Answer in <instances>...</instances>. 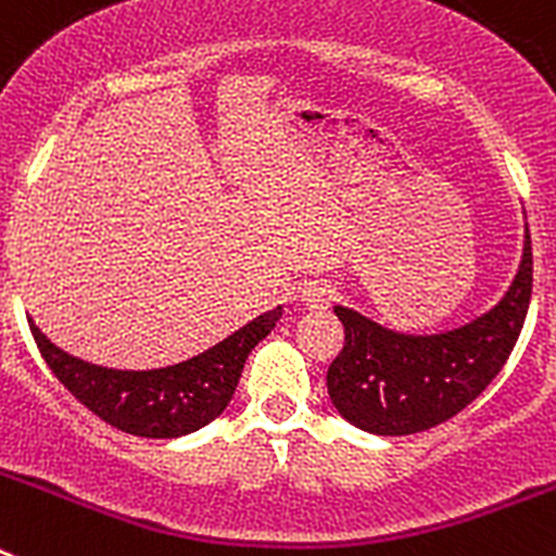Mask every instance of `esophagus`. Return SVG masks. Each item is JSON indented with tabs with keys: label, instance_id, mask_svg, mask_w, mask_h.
<instances>
[{
	"label": "esophagus",
	"instance_id": "obj_1",
	"mask_svg": "<svg viewBox=\"0 0 556 556\" xmlns=\"http://www.w3.org/2000/svg\"><path fill=\"white\" fill-rule=\"evenodd\" d=\"M337 298V289L328 281H312L306 289H303V303L308 308H328V303Z\"/></svg>",
	"mask_w": 556,
	"mask_h": 556
}]
</instances>
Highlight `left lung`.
Masks as SVG:
<instances>
[{"mask_svg":"<svg viewBox=\"0 0 556 556\" xmlns=\"http://www.w3.org/2000/svg\"><path fill=\"white\" fill-rule=\"evenodd\" d=\"M532 301V236L509 292L495 308L445 333H397L337 306L345 348L328 367L339 415L370 434H417L459 415L498 376Z\"/></svg>","mask_w":556,"mask_h":556,"instance_id":"8db88e82","label":"left lung"}]
</instances>
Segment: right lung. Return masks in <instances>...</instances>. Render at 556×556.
<instances>
[{
  "label": "right lung",
  "mask_w": 556,
  "mask_h": 556,
  "mask_svg": "<svg viewBox=\"0 0 556 556\" xmlns=\"http://www.w3.org/2000/svg\"><path fill=\"white\" fill-rule=\"evenodd\" d=\"M278 320L281 306L255 317L200 356L161 370H111L88 365L52 345L33 320L29 331L49 370L100 420L125 434L169 440L203 429L223 415L250 351Z\"/></svg>",
  "instance_id": "right-lung-1"
}]
</instances>
